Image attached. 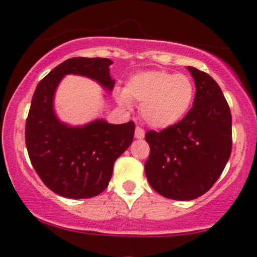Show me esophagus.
<instances>
[{"label": "esophagus", "instance_id": "obj_1", "mask_svg": "<svg viewBox=\"0 0 257 257\" xmlns=\"http://www.w3.org/2000/svg\"><path fill=\"white\" fill-rule=\"evenodd\" d=\"M144 136H145L144 129H142L141 126H137V128H136V138L137 139H143Z\"/></svg>", "mask_w": 257, "mask_h": 257}]
</instances>
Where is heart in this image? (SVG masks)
Segmentation results:
<instances>
[{"mask_svg":"<svg viewBox=\"0 0 257 257\" xmlns=\"http://www.w3.org/2000/svg\"><path fill=\"white\" fill-rule=\"evenodd\" d=\"M194 95L193 80L185 74L147 71L126 80L118 99L123 104H128L129 100L142 102V118L154 128H168L185 116L193 104Z\"/></svg>","mask_w":257,"mask_h":257,"instance_id":"obj_1","label":"heart"}]
</instances>
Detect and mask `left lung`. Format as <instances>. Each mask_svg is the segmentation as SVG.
Returning a JSON list of instances; mask_svg holds the SVG:
<instances>
[{"mask_svg":"<svg viewBox=\"0 0 257 257\" xmlns=\"http://www.w3.org/2000/svg\"><path fill=\"white\" fill-rule=\"evenodd\" d=\"M195 82L193 108L172 126L149 131L145 175L160 195L193 200L221 175L232 148L231 112L219 84L208 73L188 67Z\"/></svg>","mask_w":257,"mask_h":257,"instance_id":"8db88e82","label":"left lung"}]
</instances>
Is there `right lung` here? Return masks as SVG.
<instances>
[{"label":"right lung","mask_w":257,"mask_h":257,"mask_svg":"<svg viewBox=\"0 0 257 257\" xmlns=\"http://www.w3.org/2000/svg\"><path fill=\"white\" fill-rule=\"evenodd\" d=\"M108 58L74 57L58 64L35 90L26 120L28 157L41 180L64 198L97 196L109 184L114 162L133 142L134 121L108 124L94 120L84 126L61 123L53 112V95L66 74H79L113 89Z\"/></svg>","instance_id":"right-lung-1"}]
</instances>
